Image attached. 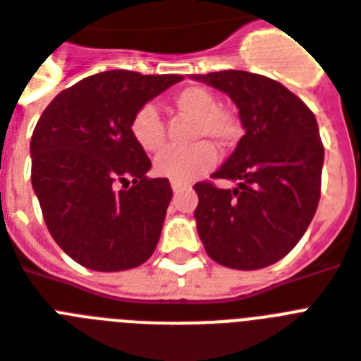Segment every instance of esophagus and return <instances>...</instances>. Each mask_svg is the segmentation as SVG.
<instances>
[{
  "mask_svg": "<svg viewBox=\"0 0 361 361\" xmlns=\"http://www.w3.org/2000/svg\"><path fill=\"white\" fill-rule=\"evenodd\" d=\"M181 189H183V183H178V181H172V191L178 192V191H181Z\"/></svg>",
  "mask_w": 361,
  "mask_h": 361,
  "instance_id": "34e87169",
  "label": "esophagus"
}]
</instances>
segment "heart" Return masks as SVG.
I'll list each match as a JSON object with an SVG mask.
<instances>
[{"label":"heart","instance_id":"b5f03b06","mask_svg":"<svg viewBox=\"0 0 361 361\" xmlns=\"http://www.w3.org/2000/svg\"><path fill=\"white\" fill-rule=\"evenodd\" d=\"M178 112L195 118L192 138H209L217 146H231L240 136V123L231 110L223 109L215 95L204 86H185L172 95ZM130 136L146 153H157L164 146V125L157 109L142 106L130 121ZM215 163V149L209 142H197L189 147H170L155 159L153 170L161 178L178 183L197 180Z\"/></svg>","mask_w":361,"mask_h":361}]
</instances>
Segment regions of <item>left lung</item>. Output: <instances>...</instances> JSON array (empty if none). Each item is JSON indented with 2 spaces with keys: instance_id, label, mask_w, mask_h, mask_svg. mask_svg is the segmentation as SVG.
<instances>
[{
  "instance_id": "1",
  "label": "left lung",
  "mask_w": 361,
  "mask_h": 361,
  "mask_svg": "<svg viewBox=\"0 0 361 361\" xmlns=\"http://www.w3.org/2000/svg\"><path fill=\"white\" fill-rule=\"evenodd\" d=\"M226 93L245 135L214 180L198 181V236L215 262L260 269L288 255L307 231L320 200L324 146L314 114L302 99L268 76L245 71L191 75Z\"/></svg>"
}]
</instances>
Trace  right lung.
<instances>
[{
  "label": "right lung",
  "instance_id": "right-lung-1",
  "mask_svg": "<svg viewBox=\"0 0 361 361\" xmlns=\"http://www.w3.org/2000/svg\"><path fill=\"white\" fill-rule=\"evenodd\" d=\"M180 75L106 71L58 93L31 136V185L54 241L95 271L152 257L172 198L130 136L138 110Z\"/></svg>",
  "mask_w": 361,
  "mask_h": 361
}]
</instances>
